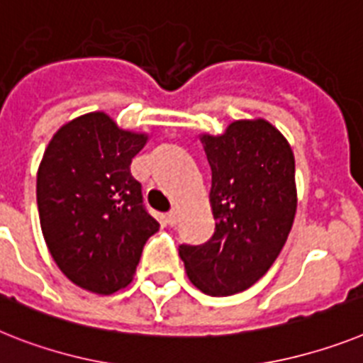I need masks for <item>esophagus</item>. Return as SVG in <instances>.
Listing matches in <instances>:
<instances>
[{
	"instance_id": "obj_1",
	"label": "esophagus",
	"mask_w": 363,
	"mask_h": 363,
	"mask_svg": "<svg viewBox=\"0 0 363 363\" xmlns=\"http://www.w3.org/2000/svg\"><path fill=\"white\" fill-rule=\"evenodd\" d=\"M177 221H179V214H177V210H172V212H167L166 214V223L169 227H175Z\"/></svg>"
}]
</instances>
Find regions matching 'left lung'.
<instances>
[{
    "label": "left lung",
    "mask_w": 363,
    "mask_h": 363,
    "mask_svg": "<svg viewBox=\"0 0 363 363\" xmlns=\"http://www.w3.org/2000/svg\"><path fill=\"white\" fill-rule=\"evenodd\" d=\"M216 219L203 245L179 247L188 279L212 297L234 295L266 275L284 247L297 210L295 158L266 120H240L203 135Z\"/></svg>",
    "instance_id": "1"
}]
</instances>
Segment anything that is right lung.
<instances>
[{"mask_svg":"<svg viewBox=\"0 0 363 363\" xmlns=\"http://www.w3.org/2000/svg\"><path fill=\"white\" fill-rule=\"evenodd\" d=\"M145 142L147 135L90 112L55 133L38 167L36 203L48 249L73 284L94 294L129 284L160 227L130 175Z\"/></svg>","mask_w":363,"mask_h":363,"instance_id":"obj_1","label":"right lung"}]
</instances>
